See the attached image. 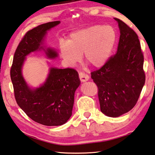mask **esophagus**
<instances>
[{"instance_id": "obj_1", "label": "esophagus", "mask_w": 155, "mask_h": 155, "mask_svg": "<svg viewBox=\"0 0 155 155\" xmlns=\"http://www.w3.org/2000/svg\"><path fill=\"white\" fill-rule=\"evenodd\" d=\"M78 76H79V78L81 82H85V81H88L89 78H90L89 76L84 72H79Z\"/></svg>"}]
</instances>
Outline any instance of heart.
Here are the masks:
<instances>
[{
	"label": "heart",
	"mask_w": 155,
	"mask_h": 155,
	"mask_svg": "<svg viewBox=\"0 0 155 155\" xmlns=\"http://www.w3.org/2000/svg\"><path fill=\"white\" fill-rule=\"evenodd\" d=\"M115 41L114 28L110 26L96 25L72 33L66 41L60 42L59 51L68 65L77 64L83 54L87 64L100 68L108 61Z\"/></svg>",
	"instance_id": "obj_1"
}]
</instances>
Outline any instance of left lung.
<instances>
[{
    "mask_svg": "<svg viewBox=\"0 0 155 155\" xmlns=\"http://www.w3.org/2000/svg\"><path fill=\"white\" fill-rule=\"evenodd\" d=\"M120 31L116 54L100 69L91 72L98 87L101 111L116 117L132 109L145 83L143 54L134 30L118 18Z\"/></svg>",
    "mask_w": 155,
    "mask_h": 155,
    "instance_id": "1",
    "label": "left lung"
}]
</instances>
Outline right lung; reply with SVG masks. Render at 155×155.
Instances as JSON below:
<instances>
[{
	"label": "right lung",
	"mask_w": 155,
	"mask_h": 155,
	"mask_svg": "<svg viewBox=\"0 0 155 155\" xmlns=\"http://www.w3.org/2000/svg\"><path fill=\"white\" fill-rule=\"evenodd\" d=\"M53 21L37 26L27 31L14 53L10 76L16 103L33 121L45 126L65 124L72 115L74 92L80 85L77 70L52 68L46 81L39 88L31 90L22 77L21 69L25 57L43 48L40 46L47 31L59 25ZM48 58H55L56 51H45Z\"/></svg>",
	"instance_id": "right-lung-1"
}]
</instances>
